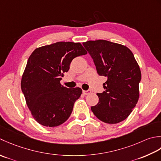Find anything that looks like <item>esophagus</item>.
I'll return each mask as SVG.
<instances>
[{
	"instance_id": "obj_1",
	"label": "esophagus",
	"mask_w": 161,
	"mask_h": 161,
	"mask_svg": "<svg viewBox=\"0 0 161 161\" xmlns=\"http://www.w3.org/2000/svg\"><path fill=\"white\" fill-rule=\"evenodd\" d=\"M83 93L85 95L87 94H89L91 93V91L90 90H83Z\"/></svg>"
}]
</instances>
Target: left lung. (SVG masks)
Wrapping results in <instances>:
<instances>
[{"mask_svg":"<svg viewBox=\"0 0 161 161\" xmlns=\"http://www.w3.org/2000/svg\"><path fill=\"white\" fill-rule=\"evenodd\" d=\"M94 60L97 73L108 78L106 89L97 93L99 103L92 106L102 122L117 124L129 117L139 99L141 71L132 52L126 46L103 39L83 43Z\"/></svg>","mask_w":161,"mask_h":161,"instance_id":"1","label":"left lung"}]
</instances>
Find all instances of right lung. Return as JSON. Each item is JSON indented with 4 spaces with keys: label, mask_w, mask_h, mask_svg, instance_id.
<instances>
[{
    "label": "right lung",
    "mask_w": 161,
    "mask_h": 161,
    "mask_svg": "<svg viewBox=\"0 0 161 161\" xmlns=\"http://www.w3.org/2000/svg\"><path fill=\"white\" fill-rule=\"evenodd\" d=\"M87 51L79 42H59L35 49L29 57L22 75L21 87L32 117L42 126H60L68 119L80 87L60 84L72 60Z\"/></svg>",
    "instance_id": "right-lung-1"
}]
</instances>
